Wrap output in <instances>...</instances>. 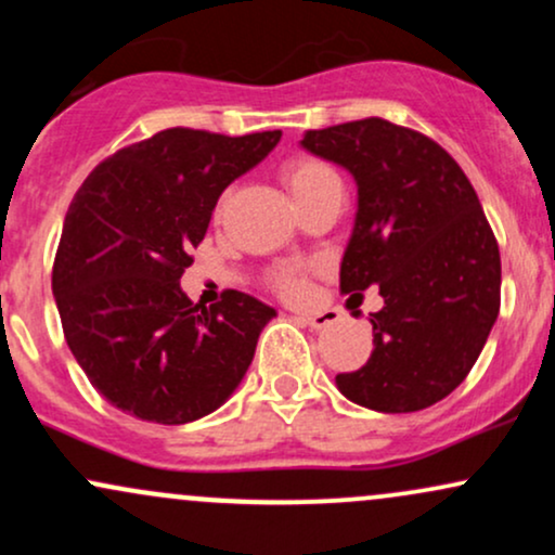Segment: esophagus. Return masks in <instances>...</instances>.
Masks as SVG:
<instances>
[{"instance_id": "obj_1", "label": "esophagus", "mask_w": 555, "mask_h": 555, "mask_svg": "<svg viewBox=\"0 0 555 555\" xmlns=\"http://www.w3.org/2000/svg\"><path fill=\"white\" fill-rule=\"evenodd\" d=\"M299 321H302L305 326H310V328L321 331V328L334 326V323H336V315H334V313H310V315H302V318H299Z\"/></svg>"}]
</instances>
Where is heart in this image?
Segmentation results:
<instances>
[{
  "label": "heart",
  "instance_id": "1",
  "mask_svg": "<svg viewBox=\"0 0 555 555\" xmlns=\"http://www.w3.org/2000/svg\"><path fill=\"white\" fill-rule=\"evenodd\" d=\"M282 180L286 188H289V193L295 195V201L302 206L305 201H310L315 193H321L323 188L339 182V177H336V171L331 169L326 162H321V158L299 154L286 158L282 167ZM227 197L229 195H221L219 206H216V219H221V214H224ZM271 284L279 295L299 299L308 292V273H305L302 266H282V269L271 273Z\"/></svg>",
  "mask_w": 555,
  "mask_h": 555
}]
</instances>
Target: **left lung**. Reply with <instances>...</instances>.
<instances>
[{
  "instance_id": "obj_1",
  "label": "left lung",
  "mask_w": 555,
  "mask_h": 555,
  "mask_svg": "<svg viewBox=\"0 0 555 555\" xmlns=\"http://www.w3.org/2000/svg\"><path fill=\"white\" fill-rule=\"evenodd\" d=\"M302 149L358 182L341 292L384 297L371 358L336 386L375 412L425 410L467 378L499 318V242L475 188L436 140L380 117L308 130Z\"/></svg>"
}]
</instances>
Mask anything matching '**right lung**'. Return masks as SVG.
<instances>
[{
  "instance_id": "add662e5",
  "label": "right lung",
  "mask_w": 555,
  "mask_h": 555,
  "mask_svg": "<svg viewBox=\"0 0 555 555\" xmlns=\"http://www.w3.org/2000/svg\"><path fill=\"white\" fill-rule=\"evenodd\" d=\"M279 138L169 127L104 158L75 193L52 292L69 352L117 410L182 425L240 386L276 310L237 289L193 305L180 279L219 195Z\"/></svg>"
}]
</instances>
